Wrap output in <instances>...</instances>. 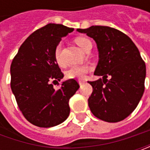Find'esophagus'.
<instances>
[{
    "label": "esophagus",
    "instance_id": "esophagus-1",
    "mask_svg": "<svg viewBox=\"0 0 150 150\" xmlns=\"http://www.w3.org/2000/svg\"><path fill=\"white\" fill-rule=\"evenodd\" d=\"M78 83H79L80 85H82V84H83L84 83H85V81H84V80H79V81H78Z\"/></svg>",
    "mask_w": 150,
    "mask_h": 150
}]
</instances>
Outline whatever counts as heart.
<instances>
[{
  "label": "heart",
  "mask_w": 150,
  "mask_h": 150,
  "mask_svg": "<svg viewBox=\"0 0 150 150\" xmlns=\"http://www.w3.org/2000/svg\"><path fill=\"white\" fill-rule=\"evenodd\" d=\"M74 42L84 52L88 49L90 46H92V43H91L89 39L83 38V37L76 38L74 39ZM60 52L61 44H57L54 50V58L58 64L61 63ZM90 70H91V67L88 66V65H74V66L71 67L67 71L66 77L69 79H72V78L81 79V78H83L84 76L86 75V73L89 72Z\"/></svg>",
  "instance_id": "obj_1"
}]
</instances>
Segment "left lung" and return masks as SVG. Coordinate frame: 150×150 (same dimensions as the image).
Here are the masks:
<instances>
[{"label":"left lung","mask_w":150,"mask_h":150,"mask_svg":"<svg viewBox=\"0 0 150 150\" xmlns=\"http://www.w3.org/2000/svg\"><path fill=\"white\" fill-rule=\"evenodd\" d=\"M95 41L99 60L88 82L93 93L88 106L101 120L117 123L124 120L138 106L144 92L146 67L135 44L126 34L109 26H92L77 29Z\"/></svg>","instance_id":"obj_1"}]
</instances>
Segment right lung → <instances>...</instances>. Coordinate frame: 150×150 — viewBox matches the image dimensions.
<instances>
[{
  "instance_id": "1",
  "label": "right lung",
  "mask_w": 150,
  "mask_h": 150,
  "mask_svg": "<svg viewBox=\"0 0 150 150\" xmlns=\"http://www.w3.org/2000/svg\"><path fill=\"white\" fill-rule=\"evenodd\" d=\"M73 30L61 24L46 25L26 38L11 62V91L24 117L38 127H53L69 116L68 102L79 84L72 78L55 90L52 83L64 76L54 58L55 47Z\"/></svg>"
}]
</instances>
